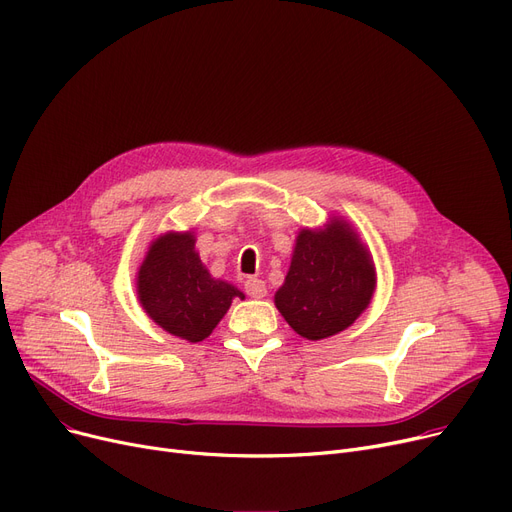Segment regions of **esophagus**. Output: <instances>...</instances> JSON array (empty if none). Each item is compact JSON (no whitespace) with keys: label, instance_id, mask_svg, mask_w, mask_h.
Here are the masks:
<instances>
[{"label":"esophagus","instance_id":"1","mask_svg":"<svg viewBox=\"0 0 512 512\" xmlns=\"http://www.w3.org/2000/svg\"><path fill=\"white\" fill-rule=\"evenodd\" d=\"M244 288H247V295L253 299H263L268 295V286H265V282L259 278H249L244 282Z\"/></svg>","mask_w":512,"mask_h":512}]
</instances>
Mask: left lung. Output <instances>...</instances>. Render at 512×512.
<instances>
[{
    "mask_svg": "<svg viewBox=\"0 0 512 512\" xmlns=\"http://www.w3.org/2000/svg\"><path fill=\"white\" fill-rule=\"evenodd\" d=\"M376 268L347 219L330 215L320 228H301L291 268L274 295L297 335L320 341L349 328L372 301Z\"/></svg>",
    "mask_w": 512,
    "mask_h": 512,
    "instance_id": "8db88e82",
    "label": "left lung"
}]
</instances>
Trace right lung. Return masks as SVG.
<instances>
[{"mask_svg": "<svg viewBox=\"0 0 512 512\" xmlns=\"http://www.w3.org/2000/svg\"><path fill=\"white\" fill-rule=\"evenodd\" d=\"M136 291L148 318L188 343L207 339L236 297L228 280L209 274L192 230L165 232L150 242L136 274Z\"/></svg>", "mask_w": 512, "mask_h": 512, "instance_id": "1", "label": "right lung"}]
</instances>
